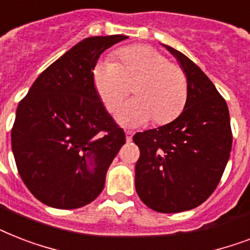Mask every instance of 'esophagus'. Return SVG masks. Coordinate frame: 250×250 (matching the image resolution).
Here are the masks:
<instances>
[{
	"label": "esophagus",
	"instance_id": "1",
	"mask_svg": "<svg viewBox=\"0 0 250 250\" xmlns=\"http://www.w3.org/2000/svg\"><path fill=\"white\" fill-rule=\"evenodd\" d=\"M132 136H133V133L131 132V131H125V140L131 141L132 140Z\"/></svg>",
	"mask_w": 250,
	"mask_h": 250
}]
</instances>
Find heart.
<instances>
[{"instance_id":"b5f03b06","label":"heart","mask_w":250,"mask_h":250,"mask_svg":"<svg viewBox=\"0 0 250 250\" xmlns=\"http://www.w3.org/2000/svg\"><path fill=\"white\" fill-rule=\"evenodd\" d=\"M93 83L111 114L119 109L129 86L134 85L135 98L118 114V121L125 127H137L152 118L157 125L168 123L182 113L188 94L183 68L148 45L123 49L118 62L100 61L93 70Z\"/></svg>"}]
</instances>
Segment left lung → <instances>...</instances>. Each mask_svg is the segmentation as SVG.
<instances>
[{
    "mask_svg": "<svg viewBox=\"0 0 250 250\" xmlns=\"http://www.w3.org/2000/svg\"><path fill=\"white\" fill-rule=\"evenodd\" d=\"M187 76L184 110L171 123L137 132L140 149L135 187L145 205L158 213H180L197 208L217 188L232 146L229 113L211 80L176 49Z\"/></svg>",
    "mask_w": 250,
    "mask_h": 250,
    "instance_id": "1",
    "label": "left lung"
}]
</instances>
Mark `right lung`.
Masks as SVG:
<instances>
[{
    "label": "right lung",
    "mask_w": 250,
    "mask_h": 250,
    "mask_svg": "<svg viewBox=\"0 0 250 250\" xmlns=\"http://www.w3.org/2000/svg\"><path fill=\"white\" fill-rule=\"evenodd\" d=\"M125 39H84L41 72L18 105L11 129L15 164L45 205L78 209L104 189L125 135L98 97L93 70L106 49Z\"/></svg>",
    "instance_id": "obj_1"
}]
</instances>
